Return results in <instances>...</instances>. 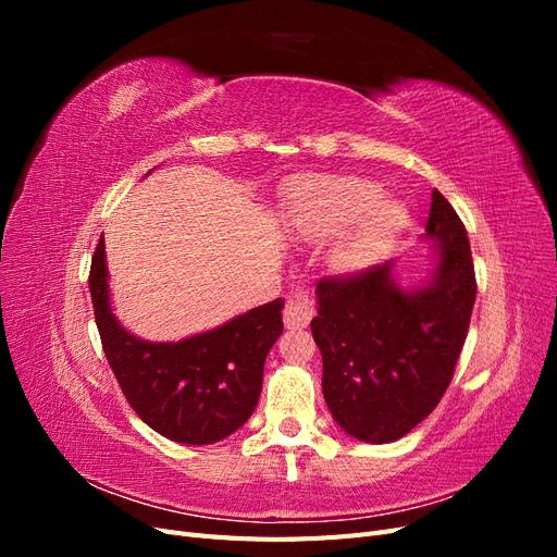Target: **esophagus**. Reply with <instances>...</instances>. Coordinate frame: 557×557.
Instances as JSON below:
<instances>
[{
  "label": "esophagus",
  "mask_w": 557,
  "mask_h": 557,
  "mask_svg": "<svg viewBox=\"0 0 557 557\" xmlns=\"http://www.w3.org/2000/svg\"><path fill=\"white\" fill-rule=\"evenodd\" d=\"M313 318V305L305 290H297L288 297V305L283 309V323L288 330L307 327Z\"/></svg>",
  "instance_id": "obj_1"
}]
</instances>
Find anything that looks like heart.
Here are the masks:
<instances>
[{
  "label": "heart",
  "instance_id": "b5f03b06",
  "mask_svg": "<svg viewBox=\"0 0 557 557\" xmlns=\"http://www.w3.org/2000/svg\"><path fill=\"white\" fill-rule=\"evenodd\" d=\"M290 225L301 239L330 246V267L356 274L372 267L409 225V211L395 197H381L376 183L358 176H315L290 193Z\"/></svg>",
  "mask_w": 557,
  "mask_h": 557
}]
</instances>
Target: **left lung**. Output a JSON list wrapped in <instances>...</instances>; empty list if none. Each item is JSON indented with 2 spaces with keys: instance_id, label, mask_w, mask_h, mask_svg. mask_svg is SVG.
Returning a JSON list of instances; mask_svg holds the SVG:
<instances>
[{
  "instance_id": "1",
  "label": "left lung",
  "mask_w": 557,
  "mask_h": 557,
  "mask_svg": "<svg viewBox=\"0 0 557 557\" xmlns=\"http://www.w3.org/2000/svg\"><path fill=\"white\" fill-rule=\"evenodd\" d=\"M428 278L401 285L395 260L315 285L311 320L327 409L352 440L391 444L425 420L453 379L476 299L467 230L432 190Z\"/></svg>"
}]
</instances>
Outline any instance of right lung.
I'll return each mask as SVG.
<instances>
[{
    "instance_id": "right-lung-1",
    "label": "right lung",
    "mask_w": 557,
    "mask_h": 557,
    "mask_svg": "<svg viewBox=\"0 0 557 557\" xmlns=\"http://www.w3.org/2000/svg\"><path fill=\"white\" fill-rule=\"evenodd\" d=\"M90 297L107 360L148 428L178 444L207 446L256 411L267 352L283 332V299L181 342H146L111 311L104 234L92 256Z\"/></svg>"
}]
</instances>
